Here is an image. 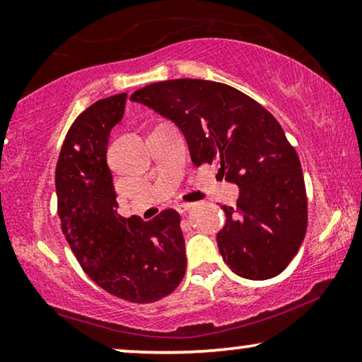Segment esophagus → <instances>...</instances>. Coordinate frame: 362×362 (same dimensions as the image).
Segmentation results:
<instances>
[{"mask_svg":"<svg viewBox=\"0 0 362 362\" xmlns=\"http://www.w3.org/2000/svg\"><path fill=\"white\" fill-rule=\"evenodd\" d=\"M190 209H192L190 203H180L179 206H177V211H179L180 214H187V212H190Z\"/></svg>","mask_w":362,"mask_h":362,"instance_id":"1","label":"esophagus"}]
</instances>
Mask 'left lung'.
Returning <instances> with one entry per match:
<instances>
[{"mask_svg": "<svg viewBox=\"0 0 362 362\" xmlns=\"http://www.w3.org/2000/svg\"><path fill=\"white\" fill-rule=\"evenodd\" d=\"M130 100L179 127L194 165L217 163L238 187L237 209L221 206L223 262L251 280L282 272L306 235L308 199L300 158L272 114L242 91L198 78L146 85Z\"/></svg>", "mask_w": 362, "mask_h": 362, "instance_id": "1", "label": "left lung"}]
</instances>
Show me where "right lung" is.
<instances>
[{
    "instance_id": "1",
    "label": "right lung",
    "mask_w": 362,
    "mask_h": 362,
    "mask_svg": "<svg viewBox=\"0 0 362 362\" xmlns=\"http://www.w3.org/2000/svg\"><path fill=\"white\" fill-rule=\"evenodd\" d=\"M125 101L127 93L96 101L69 129L56 165L57 214L72 253L96 285L120 300L153 303L183 279L185 240L174 209L148 222L119 216L106 151Z\"/></svg>"
}]
</instances>
